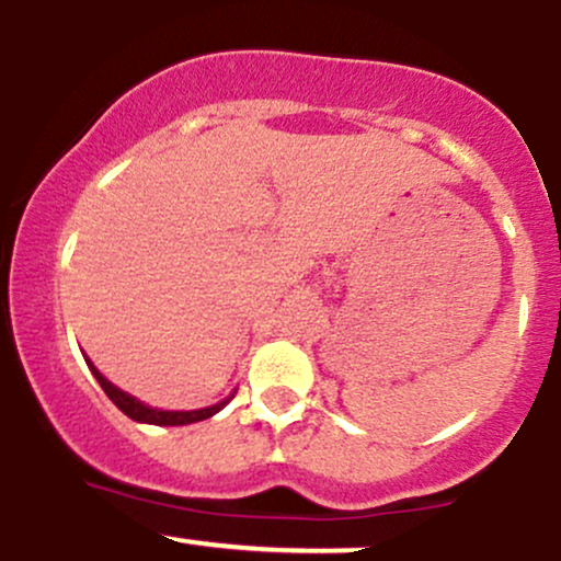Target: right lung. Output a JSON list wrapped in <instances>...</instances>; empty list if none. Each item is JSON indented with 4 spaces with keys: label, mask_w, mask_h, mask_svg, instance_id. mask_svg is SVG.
Listing matches in <instances>:
<instances>
[{
    "label": "right lung",
    "mask_w": 561,
    "mask_h": 561,
    "mask_svg": "<svg viewBox=\"0 0 561 561\" xmlns=\"http://www.w3.org/2000/svg\"><path fill=\"white\" fill-rule=\"evenodd\" d=\"M87 364H89V369H92V375L96 377V382H100V388L107 392V398H111V401L118 405L121 411H124L128 420H134V422L160 424V427H179V424H192V422L208 420V416L218 414V411L229 403V398H227V401L208 405V409H197V411H160V409H152V405H145L134 396H128V392L115 388L111 379H105L100 371H96V366L89 362V358H87Z\"/></svg>",
    "instance_id": "obj_1"
}]
</instances>
